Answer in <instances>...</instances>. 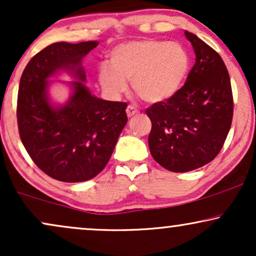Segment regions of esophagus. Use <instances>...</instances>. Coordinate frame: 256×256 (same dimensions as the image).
Returning a JSON list of instances; mask_svg holds the SVG:
<instances>
[{"instance_id":"esophagus-1","label":"esophagus","mask_w":256,"mask_h":256,"mask_svg":"<svg viewBox=\"0 0 256 256\" xmlns=\"http://www.w3.org/2000/svg\"><path fill=\"white\" fill-rule=\"evenodd\" d=\"M139 111L136 108H134V106H128V108H126V114H128V117H134V116L138 114Z\"/></svg>"}]
</instances>
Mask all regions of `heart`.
<instances>
[{
    "instance_id": "1",
    "label": "heart",
    "mask_w": 256,
    "mask_h": 256,
    "mask_svg": "<svg viewBox=\"0 0 256 256\" xmlns=\"http://www.w3.org/2000/svg\"><path fill=\"white\" fill-rule=\"evenodd\" d=\"M189 52L178 42L130 41L110 53V66L99 67L98 80L108 94L120 96L131 80L134 92L148 104H162L178 93L190 70Z\"/></svg>"
}]
</instances>
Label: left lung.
<instances>
[{"label": "left lung", "mask_w": 256, "mask_h": 256, "mask_svg": "<svg viewBox=\"0 0 256 256\" xmlns=\"http://www.w3.org/2000/svg\"><path fill=\"white\" fill-rule=\"evenodd\" d=\"M196 62L172 99L146 108L152 122L148 148L160 166L188 172L218 156L230 130L232 93L229 74L218 56L197 35L186 30Z\"/></svg>", "instance_id": "1"}]
</instances>
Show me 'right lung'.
<instances>
[{
  "instance_id": "1",
  "label": "right lung",
  "mask_w": 256,
  "mask_h": 256,
  "mask_svg": "<svg viewBox=\"0 0 256 256\" xmlns=\"http://www.w3.org/2000/svg\"><path fill=\"white\" fill-rule=\"evenodd\" d=\"M98 41L56 42L33 56L21 76L18 96V134L26 150L52 178L85 182L108 164L128 122L126 102L96 98L85 85L82 59ZM61 70L76 82L64 104H54L48 90Z\"/></svg>"
}]
</instances>
